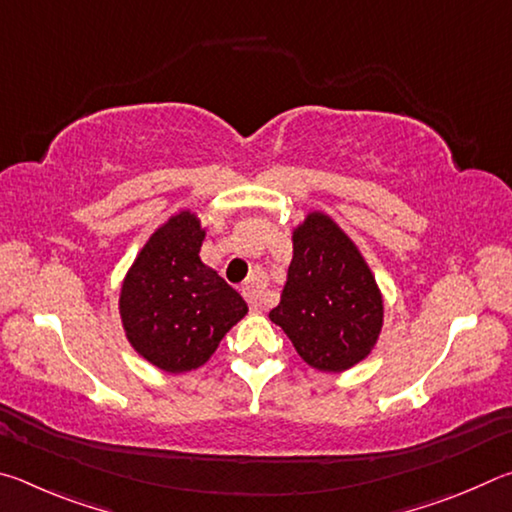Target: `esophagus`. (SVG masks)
Segmentation results:
<instances>
[{
    "label": "esophagus",
    "mask_w": 512,
    "mask_h": 512,
    "mask_svg": "<svg viewBox=\"0 0 512 512\" xmlns=\"http://www.w3.org/2000/svg\"><path fill=\"white\" fill-rule=\"evenodd\" d=\"M262 296H264V284L259 277H253V280H248L244 284V298L248 300V305L255 311L262 309Z\"/></svg>",
    "instance_id": "obj_1"
}]
</instances>
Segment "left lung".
<instances>
[{
  "label": "left lung",
  "mask_w": 512,
  "mask_h": 512,
  "mask_svg": "<svg viewBox=\"0 0 512 512\" xmlns=\"http://www.w3.org/2000/svg\"><path fill=\"white\" fill-rule=\"evenodd\" d=\"M268 318L311 368L343 372L375 348L384 298L366 259L332 216L309 212L293 228V259Z\"/></svg>",
  "instance_id": "left-lung-1"
}]
</instances>
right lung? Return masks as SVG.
<instances>
[{"instance_id":"right-lung-1","label":"right lung","mask_w":512,"mask_h":512,"mask_svg":"<svg viewBox=\"0 0 512 512\" xmlns=\"http://www.w3.org/2000/svg\"><path fill=\"white\" fill-rule=\"evenodd\" d=\"M205 228L183 210L162 223L137 253L119 293V316L133 350L164 372L210 361L246 300L201 262Z\"/></svg>"}]
</instances>
